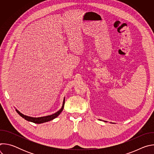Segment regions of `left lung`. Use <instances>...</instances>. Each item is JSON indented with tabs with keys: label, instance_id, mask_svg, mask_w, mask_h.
Segmentation results:
<instances>
[{
	"label": "left lung",
	"instance_id": "1",
	"mask_svg": "<svg viewBox=\"0 0 154 154\" xmlns=\"http://www.w3.org/2000/svg\"><path fill=\"white\" fill-rule=\"evenodd\" d=\"M104 122H107V121H104Z\"/></svg>",
	"mask_w": 154,
	"mask_h": 154
}]
</instances>
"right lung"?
<instances>
[{
    "label": "right lung",
    "mask_w": 154,
    "mask_h": 154,
    "mask_svg": "<svg viewBox=\"0 0 154 154\" xmlns=\"http://www.w3.org/2000/svg\"><path fill=\"white\" fill-rule=\"evenodd\" d=\"M64 102H65V97L63 99V105L62 106L61 108L60 109L56 112L54 114H52L51 115H49V116H42V117H39V118H33V117H31V116H28L26 115H23V113H21L20 112H19L17 109H16V111L17 112V113L22 117L24 119H25L26 120L30 121V122H32L33 123L35 124H41V123H44L46 122H48L50 121L51 120H53L54 119L56 118L63 111V109L64 108Z\"/></svg>",
    "instance_id": "1"
}]
</instances>
